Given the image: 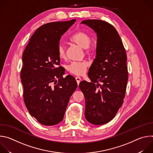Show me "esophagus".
I'll list each match as a JSON object with an SVG mask.
<instances>
[{
  "mask_svg": "<svg viewBox=\"0 0 153 153\" xmlns=\"http://www.w3.org/2000/svg\"><path fill=\"white\" fill-rule=\"evenodd\" d=\"M75 78H76V82H77V85H79V83H80V81H81V78H80V77H76Z\"/></svg>",
  "mask_w": 153,
  "mask_h": 153,
  "instance_id": "esophagus-1",
  "label": "esophagus"
}]
</instances>
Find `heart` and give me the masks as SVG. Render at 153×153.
<instances>
[{
	"mask_svg": "<svg viewBox=\"0 0 153 153\" xmlns=\"http://www.w3.org/2000/svg\"><path fill=\"white\" fill-rule=\"evenodd\" d=\"M70 40L72 42L76 43L80 47L84 48L85 52L86 54H89L90 53L91 50L89 46L91 42V39L85 33L81 31L76 32L71 37ZM57 54L59 58L61 59H65L66 58V49L63 44H60L58 46ZM88 66V63L85 61L73 62L68 65L67 70L73 74L82 76L86 73Z\"/></svg>",
	"mask_w": 153,
	"mask_h": 153,
	"instance_id": "b5f03b06",
	"label": "heart"
}]
</instances>
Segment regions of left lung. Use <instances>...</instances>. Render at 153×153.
Masks as SVG:
<instances>
[{
	"label": "left lung",
	"mask_w": 153,
	"mask_h": 153,
	"mask_svg": "<svg viewBox=\"0 0 153 153\" xmlns=\"http://www.w3.org/2000/svg\"><path fill=\"white\" fill-rule=\"evenodd\" d=\"M81 24L97 34L96 56L88 76L79 88L85 99V116L90 123L100 125L111 121L121 107L128 79L126 54L115 28L105 21L90 19Z\"/></svg>",
	"instance_id": "1"
}]
</instances>
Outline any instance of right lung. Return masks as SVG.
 Listing matches in <instances>:
<instances>
[{
    "label": "right lung",
    "mask_w": 153,
    "mask_h": 153,
    "mask_svg": "<svg viewBox=\"0 0 153 153\" xmlns=\"http://www.w3.org/2000/svg\"><path fill=\"white\" fill-rule=\"evenodd\" d=\"M76 19L54 22L38 28L23 55L20 78L24 100L30 114L41 124L51 126L63 119L70 97L77 84L71 76L63 77L57 47L61 36Z\"/></svg>",
    "instance_id": "right-lung-1"
}]
</instances>
